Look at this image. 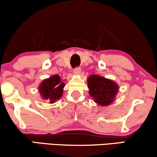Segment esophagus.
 <instances>
[{
  "label": "esophagus",
  "mask_w": 157,
  "mask_h": 157,
  "mask_svg": "<svg viewBox=\"0 0 157 157\" xmlns=\"http://www.w3.org/2000/svg\"><path fill=\"white\" fill-rule=\"evenodd\" d=\"M73 72H74V74L75 75H80V72H81V68H80V67H75V68L74 69V71H73Z\"/></svg>",
  "instance_id": "esophagus-1"
}]
</instances>
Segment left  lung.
Masks as SVG:
<instances>
[{
  "label": "left lung",
  "instance_id": "obj_1",
  "mask_svg": "<svg viewBox=\"0 0 157 157\" xmlns=\"http://www.w3.org/2000/svg\"><path fill=\"white\" fill-rule=\"evenodd\" d=\"M89 93L94 101L101 106L110 104L118 92V85L113 81L93 75L88 79Z\"/></svg>",
  "mask_w": 157,
  "mask_h": 157
}]
</instances>
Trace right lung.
Wrapping results in <instances>:
<instances>
[{
  "label": "right lung",
  "instance_id": "add662e5",
  "mask_svg": "<svg viewBox=\"0 0 157 157\" xmlns=\"http://www.w3.org/2000/svg\"><path fill=\"white\" fill-rule=\"evenodd\" d=\"M64 82H61L59 75H53L50 78L43 80L39 87V92L49 103H54L62 96Z\"/></svg>",
  "mask_w": 157,
  "mask_h": 157
}]
</instances>
